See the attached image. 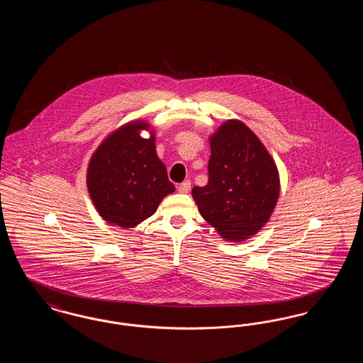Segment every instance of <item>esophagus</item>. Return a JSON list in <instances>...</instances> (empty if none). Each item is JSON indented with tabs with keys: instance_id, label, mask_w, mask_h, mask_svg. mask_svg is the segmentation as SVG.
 <instances>
[{
	"instance_id": "1",
	"label": "esophagus",
	"mask_w": 363,
	"mask_h": 363,
	"mask_svg": "<svg viewBox=\"0 0 363 363\" xmlns=\"http://www.w3.org/2000/svg\"><path fill=\"white\" fill-rule=\"evenodd\" d=\"M190 190V181H185L181 185H178V191L182 194H186Z\"/></svg>"
}]
</instances>
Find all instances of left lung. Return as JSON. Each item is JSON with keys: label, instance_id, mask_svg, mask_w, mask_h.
I'll return each mask as SVG.
<instances>
[{"label": "left lung", "instance_id": "left-lung-1", "mask_svg": "<svg viewBox=\"0 0 363 363\" xmlns=\"http://www.w3.org/2000/svg\"><path fill=\"white\" fill-rule=\"evenodd\" d=\"M208 184L191 196L201 216L225 241L242 242L268 223L277 207V163L255 132L227 120L209 136Z\"/></svg>", "mask_w": 363, "mask_h": 363}]
</instances>
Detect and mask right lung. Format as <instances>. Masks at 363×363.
I'll return each mask as SVG.
<instances>
[{
    "instance_id": "add662e5",
    "label": "right lung",
    "mask_w": 363,
    "mask_h": 363,
    "mask_svg": "<svg viewBox=\"0 0 363 363\" xmlns=\"http://www.w3.org/2000/svg\"><path fill=\"white\" fill-rule=\"evenodd\" d=\"M141 130L150 138H143ZM86 189L108 225L132 228L152 216L160 201L175 190L156 155L155 129L138 120L113 130L89 159Z\"/></svg>"
}]
</instances>
